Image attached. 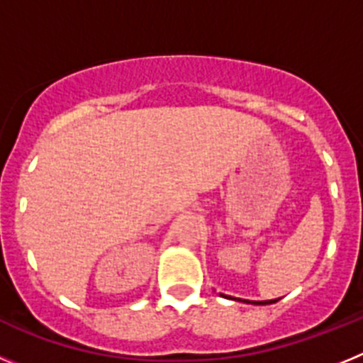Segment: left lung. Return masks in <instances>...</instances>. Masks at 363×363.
<instances>
[{
    "mask_svg": "<svg viewBox=\"0 0 363 363\" xmlns=\"http://www.w3.org/2000/svg\"><path fill=\"white\" fill-rule=\"evenodd\" d=\"M223 296V294H221ZM229 298V296H225ZM233 300H236V298H233ZM240 301H245V303H255V306H267V303H274L277 300H265V301H249V300H240Z\"/></svg>",
    "mask_w": 363,
    "mask_h": 363,
    "instance_id": "left-lung-1",
    "label": "left lung"
}]
</instances>
